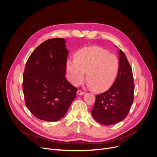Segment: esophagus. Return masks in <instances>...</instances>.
Returning a JSON list of instances; mask_svg holds the SVG:
<instances>
[{
    "label": "esophagus",
    "mask_w": 157,
    "mask_h": 157,
    "mask_svg": "<svg viewBox=\"0 0 157 157\" xmlns=\"http://www.w3.org/2000/svg\"><path fill=\"white\" fill-rule=\"evenodd\" d=\"M77 94V95H82L85 94V92H83V91H82L81 90H78Z\"/></svg>",
    "instance_id": "1"
}]
</instances>
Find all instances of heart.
<instances>
[{
  "mask_svg": "<svg viewBox=\"0 0 157 157\" xmlns=\"http://www.w3.org/2000/svg\"><path fill=\"white\" fill-rule=\"evenodd\" d=\"M66 69L68 80L78 85L84 78L96 92L108 90L115 80L119 60L113 54L97 46L85 47L77 52L74 60H68Z\"/></svg>",
  "mask_w": 157,
  "mask_h": 157,
  "instance_id": "heart-1",
  "label": "heart"
}]
</instances>
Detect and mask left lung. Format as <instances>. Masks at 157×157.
<instances>
[{"label": "left lung", "instance_id": "left-lung-1", "mask_svg": "<svg viewBox=\"0 0 157 157\" xmlns=\"http://www.w3.org/2000/svg\"><path fill=\"white\" fill-rule=\"evenodd\" d=\"M119 70L114 83L106 92L96 95L92 114L98 123L111 125L122 121L133 101L135 86L132 67L124 52L120 50Z\"/></svg>", "mask_w": 157, "mask_h": 157}]
</instances>
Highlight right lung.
<instances>
[{
    "label": "right lung",
    "instance_id": "right-lung-1",
    "mask_svg": "<svg viewBox=\"0 0 157 157\" xmlns=\"http://www.w3.org/2000/svg\"><path fill=\"white\" fill-rule=\"evenodd\" d=\"M65 44L62 38L44 41L25 64L22 83L25 105L42 120H59L76 97L77 89L65 77L68 55Z\"/></svg>",
    "mask_w": 157,
    "mask_h": 157
}]
</instances>
